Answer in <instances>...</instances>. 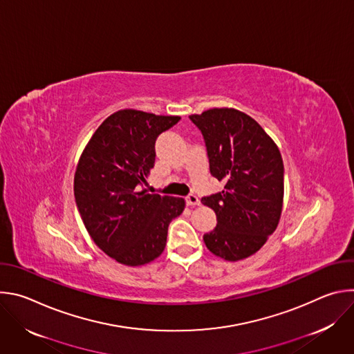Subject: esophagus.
<instances>
[{"label":"esophagus","instance_id":"34e87169","mask_svg":"<svg viewBox=\"0 0 354 354\" xmlns=\"http://www.w3.org/2000/svg\"><path fill=\"white\" fill-rule=\"evenodd\" d=\"M186 205H187V206H198V205H200V200H198V197H197L196 194L190 193V194L186 197Z\"/></svg>","mask_w":354,"mask_h":354}]
</instances>
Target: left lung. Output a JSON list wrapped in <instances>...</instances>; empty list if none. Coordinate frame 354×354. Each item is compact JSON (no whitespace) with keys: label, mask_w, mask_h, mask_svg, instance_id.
<instances>
[{"label":"left lung","mask_w":354,"mask_h":354,"mask_svg":"<svg viewBox=\"0 0 354 354\" xmlns=\"http://www.w3.org/2000/svg\"><path fill=\"white\" fill-rule=\"evenodd\" d=\"M203 136L210 174L224 190L201 198L217 216V227L203 235L206 246L225 261L254 255L279 224L284 167L266 131L236 109H210L189 116Z\"/></svg>","instance_id":"obj_1"}]
</instances>
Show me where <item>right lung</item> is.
Returning <instances> with one entry per match:
<instances>
[{"label": "right lung", "mask_w": 354, "mask_h": 354, "mask_svg": "<svg viewBox=\"0 0 354 354\" xmlns=\"http://www.w3.org/2000/svg\"><path fill=\"white\" fill-rule=\"evenodd\" d=\"M180 120L124 109L97 127L80 158L74 196L93 242L126 266H141L165 248L168 225L185 209L180 197L145 190L158 136Z\"/></svg>", "instance_id": "add662e5"}]
</instances>
